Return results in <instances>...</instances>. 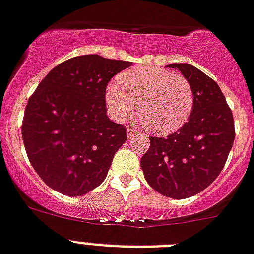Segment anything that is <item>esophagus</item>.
Here are the masks:
<instances>
[{
	"label": "esophagus",
	"mask_w": 254,
	"mask_h": 254,
	"mask_svg": "<svg viewBox=\"0 0 254 254\" xmlns=\"http://www.w3.org/2000/svg\"><path fill=\"white\" fill-rule=\"evenodd\" d=\"M137 133H138L137 127H127V138H129V139H130V138L133 137V135H135V134H137Z\"/></svg>",
	"instance_id": "obj_1"
}]
</instances>
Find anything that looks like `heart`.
<instances>
[{"instance_id":"1","label":"heart","mask_w":254,"mask_h":254,"mask_svg":"<svg viewBox=\"0 0 254 254\" xmlns=\"http://www.w3.org/2000/svg\"><path fill=\"white\" fill-rule=\"evenodd\" d=\"M156 134L180 129L193 107L192 86L185 76L157 67H140L124 72L106 89V106L116 121L134 114Z\"/></svg>"}]
</instances>
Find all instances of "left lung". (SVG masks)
<instances>
[{
  "instance_id": "8db88e82",
  "label": "left lung",
  "mask_w": 254,
  "mask_h": 254,
  "mask_svg": "<svg viewBox=\"0 0 254 254\" xmlns=\"http://www.w3.org/2000/svg\"><path fill=\"white\" fill-rule=\"evenodd\" d=\"M168 68L189 80L193 107L187 123L165 138L150 137L140 167L153 190L168 197L186 199L201 192L223 169L234 139V117L214 80L189 63Z\"/></svg>"
}]
</instances>
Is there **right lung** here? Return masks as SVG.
Instances as JSON below:
<instances>
[{
  "mask_svg": "<svg viewBox=\"0 0 254 254\" xmlns=\"http://www.w3.org/2000/svg\"><path fill=\"white\" fill-rule=\"evenodd\" d=\"M131 62L80 55L53 68L28 99L23 143L33 169L49 187L81 196L106 180L127 129L111 121L106 89Z\"/></svg>",
  "mask_w": 254,
  "mask_h": 254,
  "instance_id": "obj_1",
  "label": "right lung"
}]
</instances>
